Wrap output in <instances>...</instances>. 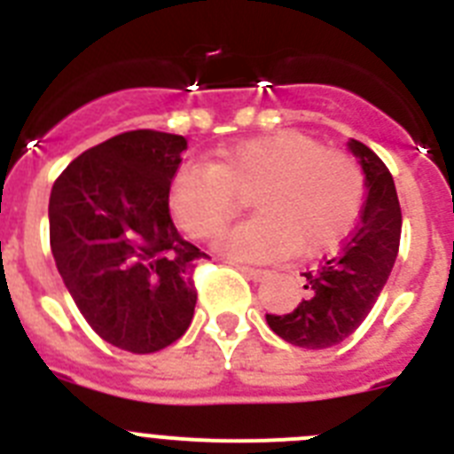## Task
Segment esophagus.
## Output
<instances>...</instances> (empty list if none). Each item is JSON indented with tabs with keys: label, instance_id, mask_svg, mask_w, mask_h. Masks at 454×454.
I'll use <instances>...</instances> for the list:
<instances>
[{
	"label": "esophagus",
	"instance_id": "1",
	"mask_svg": "<svg viewBox=\"0 0 454 454\" xmlns=\"http://www.w3.org/2000/svg\"><path fill=\"white\" fill-rule=\"evenodd\" d=\"M240 272L246 277H250V279H254V282H262L263 277H268V270H263V268H250V266H240Z\"/></svg>",
	"mask_w": 454,
	"mask_h": 454
}]
</instances>
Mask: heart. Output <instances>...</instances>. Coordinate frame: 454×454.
I'll return each instance as SVG.
<instances>
[{
	"label": "heart",
	"instance_id": "1",
	"mask_svg": "<svg viewBox=\"0 0 454 454\" xmlns=\"http://www.w3.org/2000/svg\"><path fill=\"white\" fill-rule=\"evenodd\" d=\"M364 191V170L348 152L298 131H277L223 147L215 163L179 168L170 211L192 239H211L246 208L250 195L262 215L220 239L224 254H318L352 230Z\"/></svg>",
	"mask_w": 454,
	"mask_h": 454
}]
</instances>
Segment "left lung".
I'll use <instances>...</instances> for the list:
<instances>
[{
  "label": "left lung",
  "instance_id": "obj_1",
  "mask_svg": "<svg viewBox=\"0 0 454 454\" xmlns=\"http://www.w3.org/2000/svg\"><path fill=\"white\" fill-rule=\"evenodd\" d=\"M350 150L366 172L362 220L336 254L302 272L304 300L288 314H266L277 336L298 348L323 350L346 340L375 307L400 247L398 192L391 172L371 147L352 138Z\"/></svg>",
  "mask_w": 454,
  "mask_h": 454
}]
</instances>
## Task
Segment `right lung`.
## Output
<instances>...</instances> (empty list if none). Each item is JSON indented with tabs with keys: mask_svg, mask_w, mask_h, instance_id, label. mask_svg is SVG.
Segmentation results:
<instances>
[{
	"mask_svg": "<svg viewBox=\"0 0 454 454\" xmlns=\"http://www.w3.org/2000/svg\"><path fill=\"white\" fill-rule=\"evenodd\" d=\"M184 136L124 131L79 154L50 198L51 254L72 300L106 343L134 355L182 339L198 288L200 247L170 218Z\"/></svg>",
	"mask_w": 454,
	"mask_h": 454,
	"instance_id": "add662e5",
	"label": "right lung"
}]
</instances>
